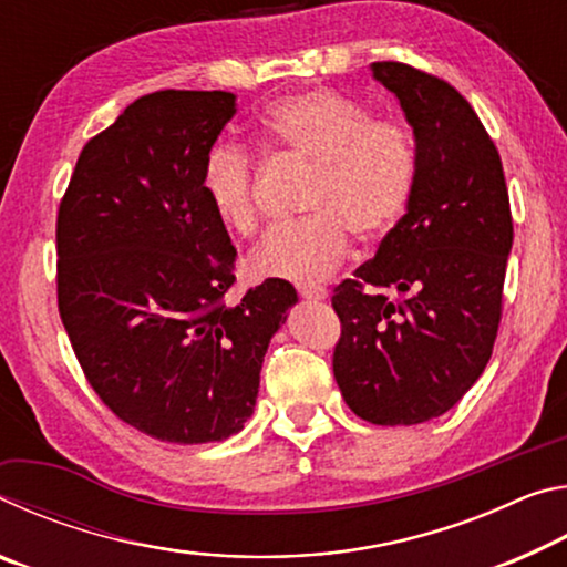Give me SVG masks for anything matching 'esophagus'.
Masks as SVG:
<instances>
[{
    "mask_svg": "<svg viewBox=\"0 0 567 567\" xmlns=\"http://www.w3.org/2000/svg\"><path fill=\"white\" fill-rule=\"evenodd\" d=\"M300 295L310 302H320V300H324V297H328V292H324L322 287H302Z\"/></svg>",
    "mask_w": 567,
    "mask_h": 567,
    "instance_id": "34e87169",
    "label": "esophagus"
}]
</instances>
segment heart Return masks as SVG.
Instances as JSON below:
<instances>
[{
  "mask_svg": "<svg viewBox=\"0 0 567 567\" xmlns=\"http://www.w3.org/2000/svg\"><path fill=\"white\" fill-rule=\"evenodd\" d=\"M260 140L272 155L312 169L305 199L312 219L270 235L255 249L257 277L318 285L342 265L348 233L375 243L405 217L417 179L415 150L400 124L372 120L360 102L330 90L292 94L265 112ZM203 195L229 233H257L262 215L249 152L237 145L209 150Z\"/></svg>",
  "mask_w": 567,
  "mask_h": 567,
  "instance_id": "1",
  "label": "heart"
}]
</instances>
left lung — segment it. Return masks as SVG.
Wrapping results in <instances>:
<instances>
[{
  "instance_id": "left-lung-1",
  "label": "left lung",
  "mask_w": 567,
  "mask_h": 567,
  "mask_svg": "<svg viewBox=\"0 0 567 567\" xmlns=\"http://www.w3.org/2000/svg\"><path fill=\"white\" fill-rule=\"evenodd\" d=\"M370 70L415 134L417 179L375 257L334 287L342 334L332 372L358 417L420 425L453 408L491 360L513 247L511 199L501 155L463 94L402 62Z\"/></svg>"
}]
</instances>
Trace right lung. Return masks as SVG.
Masks as SVG:
<instances>
[{
    "label": "right lung",
    "mask_w": 567,
    "mask_h": 567,
    "mask_svg": "<svg viewBox=\"0 0 567 567\" xmlns=\"http://www.w3.org/2000/svg\"><path fill=\"white\" fill-rule=\"evenodd\" d=\"M233 92L162 90L84 145L56 215V302L84 375L162 443H219L252 415L272 334L297 292L265 280L237 305V249L203 167Z\"/></svg>",
    "instance_id": "right-lung-1"
}]
</instances>
